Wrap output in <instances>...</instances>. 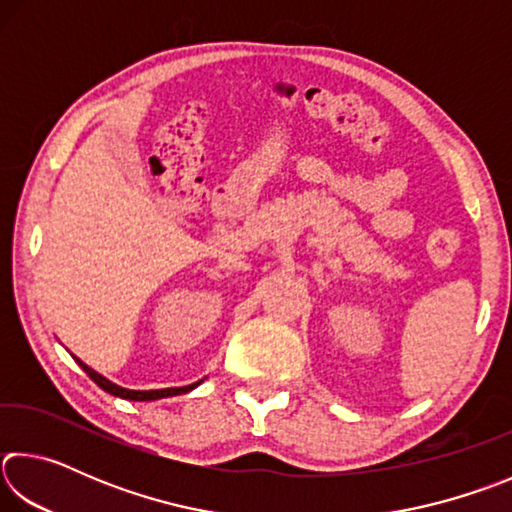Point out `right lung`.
<instances>
[{
  "mask_svg": "<svg viewBox=\"0 0 512 512\" xmlns=\"http://www.w3.org/2000/svg\"><path fill=\"white\" fill-rule=\"evenodd\" d=\"M79 366L88 372V377L97 384L99 388H103V391L115 395V397H124V400H133V402H151V400H162V397H171V395H180V393H189L192 388H196L201 381H196V384H189V386H183V388H160V391H128V388H121L117 384H112V381H108L106 377H101L99 372H94L90 366H85V363L81 359Z\"/></svg>",
  "mask_w": 512,
  "mask_h": 512,
  "instance_id": "add662e5",
  "label": "right lung"
}]
</instances>
